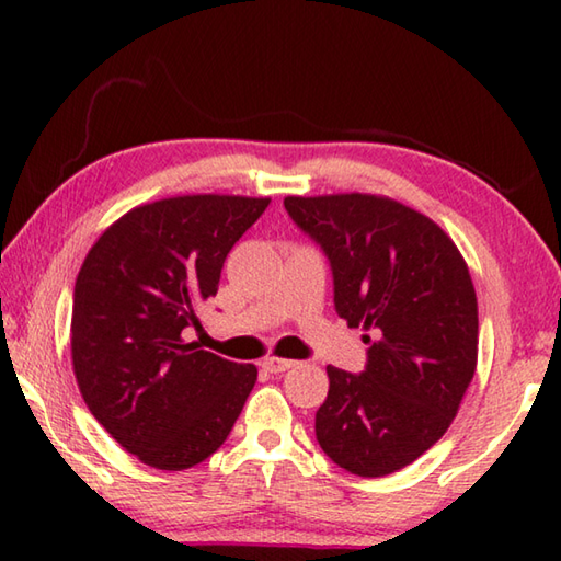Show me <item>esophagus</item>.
I'll use <instances>...</instances> for the list:
<instances>
[{
    "label": "esophagus",
    "instance_id": "34e87169",
    "mask_svg": "<svg viewBox=\"0 0 561 561\" xmlns=\"http://www.w3.org/2000/svg\"><path fill=\"white\" fill-rule=\"evenodd\" d=\"M294 366L291 358H277V356H267L262 360V368L270 374H282V371H289Z\"/></svg>",
    "mask_w": 561,
    "mask_h": 561
}]
</instances>
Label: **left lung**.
<instances>
[{
	"label": "left lung",
	"instance_id": "obj_1",
	"mask_svg": "<svg viewBox=\"0 0 561 561\" xmlns=\"http://www.w3.org/2000/svg\"><path fill=\"white\" fill-rule=\"evenodd\" d=\"M319 244L334 309L364 327L360 374L327 366L317 440L339 468L383 478L443 438L478 364V299L458 247L428 217L388 197H284Z\"/></svg>",
	"mask_w": 561,
	"mask_h": 561
}]
</instances>
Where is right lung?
I'll return each instance as SVG.
<instances>
[{"label":"right lung","instance_id":"right-lung-1","mask_svg":"<svg viewBox=\"0 0 561 561\" xmlns=\"http://www.w3.org/2000/svg\"><path fill=\"white\" fill-rule=\"evenodd\" d=\"M270 197L185 195L136 207L83 260L71 358L93 417L150 468L187 470L227 440L257 366L185 344L197 304Z\"/></svg>","mask_w":561,"mask_h":561}]
</instances>
